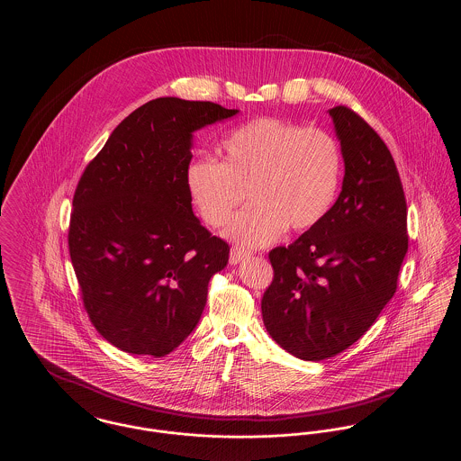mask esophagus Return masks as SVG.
Returning a JSON list of instances; mask_svg holds the SVG:
<instances>
[{"label": "esophagus", "instance_id": "34e87169", "mask_svg": "<svg viewBox=\"0 0 461 461\" xmlns=\"http://www.w3.org/2000/svg\"><path fill=\"white\" fill-rule=\"evenodd\" d=\"M250 256H252L250 250H245V249H241V247H233L231 252H230V264L241 263L243 259H249Z\"/></svg>", "mask_w": 461, "mask_h": 461}]
</instances>
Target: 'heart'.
<instances>
[{
	"mask_svg": "<svg viewBox=\"0 0 461 461\" xmlns=\"http://www.w3.org/2000/svg\"><path fill=\"white\" fill-rule=\"evenodd\" d=\"M221 164L197 158L186 169V192L198 216L224 226L240 205L252 203L226 235L243 245H266L286 228L309 231L329 214L342 176V152L323 130L278 117H258L230 132L220 145Z\"/></svg>",
	"mask_w": 461,
	"mask_h": 461,
	"instance_id": "b5f03b06",
	"label": "heart"
}]
</instances>
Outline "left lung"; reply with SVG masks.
I'll return each mask as SVG.
<instances>
[{
  "instance_id": "obj_1",
  "label": "left lung",
  "mask_w": 461,
  "mask_h": 461,
  "mask_svg": "<svg viewBox=\"0 0 461 461\" xmlns=\"http://www.w3.org/2000/svg\"><path fill=\"white\" fill-rule=\"evenodd\" d=\"M340 141L342 192L318 226L269 252L275 276L264 327L304 361L346 351L393 299L408 252L406 198L387 145L344 105L329 110Z\"/></svg>"
}]
</instances>
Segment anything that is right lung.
Returning a JSON list of instances; mask_svg holds the SVG:
<instances>
[{
    "label": "right lung",
    "instance_id": "add662e5",
    "mask_svg": "<svg viewBox=\"0 0 461 461\" xmlns=\"http://www.w3.org/2000/svg\"><path fill=\"white\" fill-rule=\"evenodd\" d=\"M239 110L175 96L131 112L81 176L68 252L98 333L121 351L162 357L197 327L230 247L192 211L194 132Z\"/></svg>",
    "mask_w": 461,
    "mask_h": 461
}]
</instances>
